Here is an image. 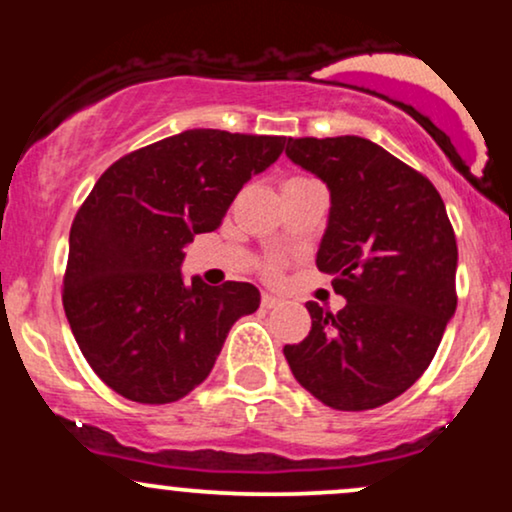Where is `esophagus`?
<instances>
[{
    "mask_svg": "<svg viewBox=\"0 0 512 512\" xmlns=\"http://www.w3.org/2000/svg\"><path fill=\"white\" fill-rule=\"evenodd\" d=\"M281 301L276 296H272V293H262V308L264 310H272V308H276V305H279Z\"/></svg>",
    "mask_w": 512,
    "mask_h": 512,
    "instance_id": "obj_1",
    "label": "esophagus"
}]
</instances>
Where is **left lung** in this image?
Instances as JSON below:
<instances>
[{
    "instance_id": "obj_1",
    "label": "left lung",
    "mask_w": 512,
    "mask_h": 512,
    "mask_svg": "<svg viewBox=\"0 0 512 512\" xmlns=\"http://www.w3.org/2000/svg\"><path fill=\"white\" fill-rule=\"evenodd\" d=\"M286 156L330 190L315 264L346 305L332 315L305 303L313 327L284 356L327 407L375 409L424 375L455 315L448 211L431 180L370 139H289Z\"/></svg>"
}]
</instances>
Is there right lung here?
Here are the masks:
<instances>
[{
  "instance_id": "obj_1",
  "label": "right lung",
  "mask_w": 512,
  "mask_h": 512,
  "mask_svg": "<svg viewBox=\"0 0 512 512\" xmlns=\"http://www.w3.org/2000/svg\"><path fill=\"white\" fill-rule=\"evenodd\" d=\"M286 137L187 129L115 161L69 231L64 313L105 385L142 404H168L207 380L228 332L260 308L245 281H185V248L221 226L252 175Z\"/></svg>"
}]
</instances>
